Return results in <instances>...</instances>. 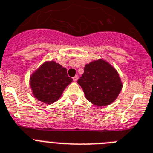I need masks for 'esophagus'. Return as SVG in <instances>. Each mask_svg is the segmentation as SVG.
<instances>
[{"mask_svg":"<svg viewBox=\"0 0 153 153\" xmlns=\"http://www.w3.org/2000/svg\"><path fill=\"white\" fill-rule=\"evenodd\" d=\"M78 79H79V76H78V75H75V76L73 78V81H74V82H77Z\"/></svg>","mask_w":153,"mask_h":153,"instance_id":"esophagus-1","label":"esophagus"}]
</instances>
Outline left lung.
I'll use <instances>...</instances> for the list:
<instances>
[{
  "label": "left lung",
  "instance_id": "1",
  "mask_svg": "<svg viewBox=\"0 0 153 153\" xmlns=\"http://www.w3.org/2000/svg\"><path fill=\"white\" fill-rule=\"evenodd\" d=\"M78 83L83 89L85 98L97 106L111 104L123 87L117 71L103 59L85 65Z\"/></svg>",
  "mask_w": 153,
  "mask_h": 153
}]
</instances>
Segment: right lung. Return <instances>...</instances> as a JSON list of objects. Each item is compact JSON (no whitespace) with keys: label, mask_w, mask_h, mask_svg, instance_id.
Returning <instances> with one entry per match:
<instances>
[{"label":"right lung","mask_w":153,"mask_h":153,"mask_svg":"<svg viewBox=\"0 0 153 153\" xmlns=\"http://www.w3.org/2000/svg\"><path fill=\"white\" fill-rule=\"evenodd\" d=\"M72 79L67 69L54 61H47L32 73L29 79L31 89L36 99L51 104L61 98L63 92Z\"/></svg>","instance_id":"obj_1"}]
</instances>
